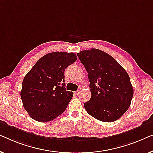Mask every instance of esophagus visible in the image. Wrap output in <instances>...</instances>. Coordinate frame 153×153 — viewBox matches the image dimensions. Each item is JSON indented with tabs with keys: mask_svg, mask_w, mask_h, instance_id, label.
<instances>
[{
	"mask_svg": "<svg viewBox=\"0 0 153 153\" xmlns=\"http://www.w3.org/2000/svg\"><path fill=\"white\" fill-rule=\"evenodd\" d=\"M74 94H76V95H79V94H80V91H79V90H77V91H75L74 92Z\"/></svg>",
	"mask_w": 153,
	"mask_h": 153,
	"instance_id": "1",
	"label": "esophagus"
}]
</instances>
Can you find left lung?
Here are the masks:
<instances>
[{
  "mask_svg": "<svg viewBox=\"0 0 153 153\" xmlns=\"http://www.w3.org/2000/svg\"><path fill=\"white\" fill-rule=\"evenodd\" d=\"M88 73L91 97L84 104L87 113L100 121L113 122L124 114L134 94L126 71L99 49L77 54Z\"/></svg>",
  "mask_w": 153,
  "mask_h": 153,
  "instance_id": "1",
  "label": "left lung"
}]
</instances>
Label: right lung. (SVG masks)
<instances>
[{
    "mask_svg": "<svg viewBox=\"0 0 153 153\" xmlns=\"http://www.w3.org/2000/svg\"><path fill=\"white\" fill-rule=\"evenodd\" d=\"M76 60L74 53H48L26 74L21 98L32 119L39 122L51 121L65 111L74 93L66 90L64 71Z\"/></svg>",
    "mask_w": 153,
    "mask_h": 153,
    "instance_id": "add662e5",
    "label": "right lung"
}]
</instances>
